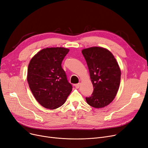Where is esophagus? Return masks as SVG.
Listing matches in <instances>:
<instances>
[{
	"label": "esophagus",
	"mask_w": 148,
	"mask_h": 148,
	"mask_svg": "<svg viewBox=\"0 0 148 148\" xmlns=\"http://www.w3.org/2000/svg\"><path fill=\"white\" fill-rule=\"evenodd\" d=\"M80 85H81V83H77V84H75V87L76 88H80Z\"/></svg>",
	"instance_id": "obj_1"
}]
</instances>
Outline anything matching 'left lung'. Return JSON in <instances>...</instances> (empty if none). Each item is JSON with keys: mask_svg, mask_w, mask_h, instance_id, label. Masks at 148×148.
Listing matches in <instances>:
<instances>
[{"mask_svg": "<svg viewBox=\"0 0 148 148\" xmlns=\"http://www.w3.org/2000/svg\"><path fill=\"white\" fill-rule=\"evenodd\" d=\"M94 91L86 97L87 103L95 108H103L113 101L120 86L121 71L110 51L101 47L83 49Z\"/></svg>", "mask_w": 148, "mask_h": 148, "instance_id": "obj_1", "label": "left lung"}]
</instances>
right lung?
<instances>
[{
    "label": "right lung",
    "mask_w": 148,
    "mask_h": 148,
    "mask_svg": "<svg viewBox=\"0 0 148 148\" xmlns=\"http://www.w3.org/2000/svg\"><path fill=\"white\" fill-rule=\"evenodd\" d=\"M69 49L47 48L40 50L28 65L27 81L36 100L44 108L54 110L65 103L73 86L67 80L62 62Z\"/></svg>",
    "instance_id": "1"
}]
</instances>
